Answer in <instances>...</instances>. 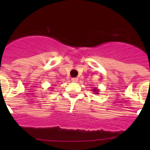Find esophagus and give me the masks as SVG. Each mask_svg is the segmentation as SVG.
I'll return each instance as SVG.
<instances>
[{"label": "esophagus", "mask_w": 150, "mask_h": 150, "mask_svg": "<svg viewBox=\"0 0 150 150\" xmlns=\"http://www.w3.org/2000/svg\"><path fill=\"white\" fill-rule=\"evenodd\" d=\"M71 80H72V82H74V83H76V82L78 81V78H76V77L72 78V79H71Z\"/></svg>", "instance_id": "obj_1"}]
</instances>
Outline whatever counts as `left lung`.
Returning <instances> with one entry per match:
<instances>
[{
    "instance_id": "obj_1",
    "label": "left lung",
    "mask_w": 150,
    "mask_h": 150,
    "mask_svg": "<svg viewBox=\"0 0 150 150\" xmlns=\"http://www.w3.org/2000/svg\"><path fill=\"white\" fill-rule=\"evenodd\" d=\"M92 91H94V93H95V95H98L99 89H98V88H94V89H92Z\"/></svg>"
}]
</instances>
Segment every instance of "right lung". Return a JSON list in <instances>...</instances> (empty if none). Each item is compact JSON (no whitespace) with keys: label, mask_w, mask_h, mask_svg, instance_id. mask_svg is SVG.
<instances>
[{"label":"right lung","mask_w":150,"mask_h":150,"mask_svg":"<svg viewBox=\"0 0 150 150\" xmlns=\"http://www.w3.org/2000/svg\"><path fill=\"white\" fill-rule=\"evenodd\" d=\"M50 88H52V87H50Z\"/></svg>","instance_id":"right-lung-1"}]
</instances>
